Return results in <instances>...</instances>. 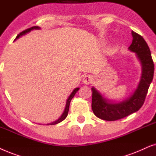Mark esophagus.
<instances>
[{"instance_id": "esophagus-1", "label": "esophagus", "mask_w": 156, "mask_h": 156, "mask_svg": "<svg viewBox=\"0 0 156 156\" xmlns=\"http://www.w3.org/2000/svg\"><path fill=\"white\" fill-rule=\"evenodd\" d=\"M93 77L92 76H90V75H87V76H84L83 79V82L85 84L89 85L93 82Z\"/></svg>"}]
</instances>
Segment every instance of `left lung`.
Instances as JSON below:
<instances>
[{"label": "left lung", "instance_id": "obj_1", "mask_svg": "<svg viewBox=\"0 0 156 156\" xmlns=\"http://www.w3.org/2000/svg\"><path fill=\"white\" fill-rule=\"evenodd\" d=\"M133 41L128 48L136 53L141 66V76L133 93L123 101L109 99L103 95L95 87H92V110L98 118L113 121L121 119L138 111L146 99L149 86L154 74V64L150 48L146 41L140 35L132 30Z\"/></svg>", "mask_w": 156, "mask_h": 156}]
</instances>
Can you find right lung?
I'll use <instances>...</instances> for the list:
<instances>
[{
  "instance_id": "obj_1",
  "label": "right lung",
  "mask_w": 156,
  "mask_h": 156,
  "mask_svg": "<svg viewBox=\"0 0 156 156\" xmlns=\"http://www.w3.org/2000/svg\"><path fill=\"white\" fill-rule=\"evenodd\" d=\"M40 28H41L40 27H38V26H33V27H31V28H28V29H26V30H25L23 31V32L19 33V34H18V36H17V37H16V38L15 39V40H16V39H18V38H19L20 36H23V35L26 34V33L30 32L31 30H38V29H40ZM78 90H79V88H76L73 90V92L70 93V95H69V97L68 98L67 100H66V103L65 109H64V111L63 112V113H62V115L60 116V118H58V119L56 120H55V121L52 122V123H48V124H46V125H48V126H49V125H55V124H58V123H61V121H63V120L66 119V118L67 117V115H68V111H69V106H70V101H71L72 98L74 97L75 94H76V93L78 92Z\"/></svg>"
}]
</instances>
